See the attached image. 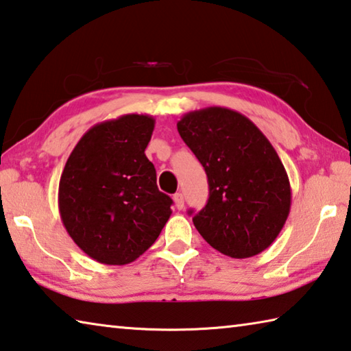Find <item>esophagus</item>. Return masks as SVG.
Returning <instances> with one entry per match:
<instances>
[{
  "instance_id": "1",
  "label": "esophagus",
  "mask_w": 351,
  "mask_h": 351,
  "mask_svg": "<svg viewBox=\"0 0 351 351\" xmlns=\"http://www.w3.org/2000/svg\"><path fill=\"white\" fill-rule=\"evenodd\" d=\"M173 202H175V207H176L178 210L184 208V196H182V193H176V195L173 196Z\"/></svg>"
}]
</instances>
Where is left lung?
<instances>
[{
	"label": "left lung",
	"mask_w": 351,
	"mask_h": 351,
	"mask_svg": "<svg viewBox=\"0 0 351 351\" xmlns=\"http://www.w3.org/2000/svg\"><path fill=\"white\" fill-rule=\"evenodd\" d=\"M176 125L208 178V201L193 216L196 230L230 258L264 252L281 233L291 206L289 175L269 139L226 107L189 112Z\"/></svg>",
	"instance_id": "obj_1"
}]
</instances>
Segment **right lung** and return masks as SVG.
I'll use <instances>...</instances> for the list:
<instances>
[{"label":"right lung","mask_w":351,"mask_h":351,"mask_svg":"<svg viewBox=\"0 0 351 351\" xmlns=\"http://www.w3.org/2000/svg\"><path fill=\"white\" fill-rule=\"evenodd\" d=\"M150 114L129 113L95 124L75 145L58 189L61 221L87 256L125 265L158 239L171 215L145 149Z\"/></svg>","instance_id":"obj_1"}]
</instances>
